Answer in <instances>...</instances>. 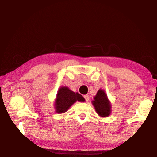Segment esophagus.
I'll return each instance as SVG.
<instances>
[{
  "instance_id": "esophagus-1",
  "label": "esophagus",
  "mask_w": 157,
  "mask_h": 157,
  "mask_svg": "<svg viewBox=\"0 0 157 157\" xmlns=\"http://www.w3.org/2000/svg\"><path fill=\"white\" fill-rule=\"evenodd\" d=\"M84 98L85 100H86V102H89V96L88 95H84Z\"/></svg>"
}]
</instances>
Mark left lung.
Returning a JSON list of instances; mask_svg holds the SVG:
<instances>
[{
  "mask_svg": "<svg viewBox=\"0 0 157 157\" xmlns=\"http://www.w3.org/2000/svg\"><path fill=\"white\" fill-rule=\"evenodd\" d=\"M92 104L100 116L107 117L109 116L111 106L104 90H98L94 97V100L92 101Z\"/></svg>",
  "mask_w": 157,
  "mask_h": 157,
  "instance_id": "obj_1",
  "label": "left lung"
}]
</instances>
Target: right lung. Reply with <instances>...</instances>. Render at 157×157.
I'll list each match as a JSON object with an SVG mask.
<instances>
[{
  "label": "right lung",
  "mask_w": 157,
  "mask_h": 157,
  "mask_svg": "<svg viewBox=\"0 0 157 157\" xmlns=\"http://www.w3.org/2000/svg\"><path fill=\"white\" fill-rule=\"evenodd\" d=\"M77 101L84 102L85 100L79 93L73 92L66 86L61 87L58 90L55 102V109L56 112L58 113L66 112Z\"/></svg>",
  "instance_id": "right-lung-1"
}]
</instances>
